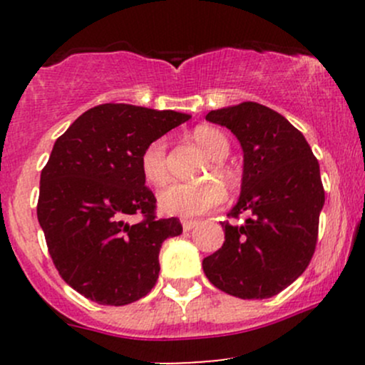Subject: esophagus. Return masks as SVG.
Instances as JSON below:
<instances>
[{"mask_svg": "<svg viewBox=\"0 0 365 365\" xmlns=\"http://www.w3.org/2000/svg\"><path fill=\"white\" fill-rule=\"evenodd\" d=\"M197 225V221L194 220H182V226H183V232H190L192 228Z\"/></svg>", "mask_w": 365, "mask_h": 365, "instance_id": "1", "label": "esophagus"}]
</instances>
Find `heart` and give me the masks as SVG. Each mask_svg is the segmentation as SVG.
Wrapping results in <instances>:
<instances>
[{"label":"heart","instance_id":"obj_1","mask_svg":"<svg viewBox=\"0 0 365 365\" xmlns=\"http://www.w3.org/2000/svg\"><path fill=\"white\" fill-rule=\"evenodd\" d=\"M194 140L211 158L204 177L217 178L226 187L232 185L233 175L223 163L230 154V142L225 133L215 127H197L194 130ZM140 171L150 185H165L168 180L165 139H156L145 145L140 154ZM225 197L223 187L212 180L202 183H173L159 192L158 204L165 215L195 217L221 206Z\"/></svg>","mask_w":365,"mask_h":365}]
</instances>
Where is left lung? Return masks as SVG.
I'll list each match as a JSON object with an SVG mask.
<instances>
[{
	"instance_id": "8db88e82",
	"label": "left lung",
	"mask_w": 365,
	"mask_h": 365,
	"mask_svg": "<svg viewBox=\"0 0 365 365\" xmlns=\"http://www.w3.org/2000/svg\"><path fill=\"white\" fill-rule=\"evenodd\" d=\"M232 130L244 149L237 206L223 221L225 242L204 257L207 279L238 299L278 295L307 269L317 244L324 187L311 145L284 116L259 103L207 113Z\"/></svg>"
}]
</instances>
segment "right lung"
<instances>
[{"label":"right lung","instance_id":"obj_1","mask_svg":"<svg viewBox=\"0 0 365 365\" xmlns=\"http://www.w3.org/2000/svg\"><path fill=\"white\" fill-rule=\"evenodd\" d=\"M190 116L130 104L91 108L54 142L41 171L37 220L58 273L103 305L142 299L158 282L159 249L182 233L178 217L158 220L140 154ZM139 214L135 225L124 221Z\"/></svg>","mask_w":365,"mask_h":365}]
</instances>
